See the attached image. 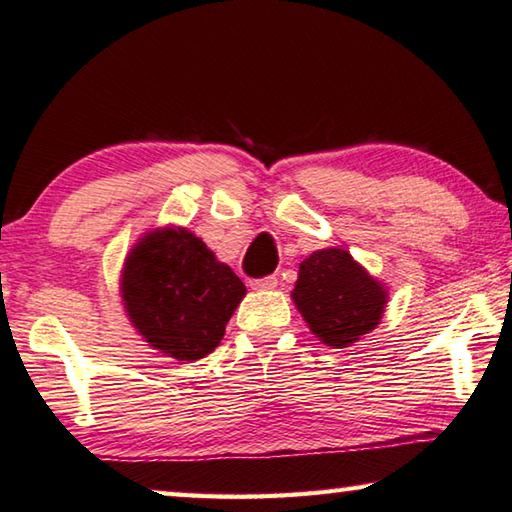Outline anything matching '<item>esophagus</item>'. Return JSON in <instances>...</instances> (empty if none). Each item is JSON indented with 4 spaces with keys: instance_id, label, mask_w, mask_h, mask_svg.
Returning <instances> with one entry per match:
<instances>
[{
    "instance_id": "obj_1",
    "label": "esophagus",
    "mask_w": 512,
    "mask_h": 512,
    "mask_svg": "<svg viewBox=\"0 0 512 512\" xmlns=\"http://www.w3.org/2000/svg\"><path fill=\"white\" fill-rule=\"evenodd\" d=\"M250 287L257 289V291L275 289V287H278V278H275V275H266V278H255V280H250Z\"/></svg>"
}]
</instances>
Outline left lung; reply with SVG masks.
I'll use <instances>...</instances> for the list:
<instances>
[{
  "mask_svg": "<svg viewBox=\"0 0 512 512\" xmlns=\"http://www.w3.org/2000/svg\"><path fill=\"white\" fill-rule=\"evenodd\" d=\"M294 303L323 344L346 348L378 326L387 291L342 248L319 250L298 269Z\"/></svg>",
  "mask_w": 512,
  "mask_h": 512,
  "instance_id": "obj_1",
  "label": "left lung"
}]
</instances>
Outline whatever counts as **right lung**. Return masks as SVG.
<instances>
[{
	"mask_svg": "<svg viewBox=\"0 0 512 512\" xmlns=\"http://www.w3.org/2000/svg\"><path fill=\"white\" fill-rule=\"evenodd\" d=\"M246 287L186 230L152 232L125 262L123 298L136 330L175 360H200L225 335Z\"/></svg>",
	"mask_w": 512,
	"mask_h": 512,
	"instance_id": "add662e5",
	"label": "right lung"
}]
</instances>
